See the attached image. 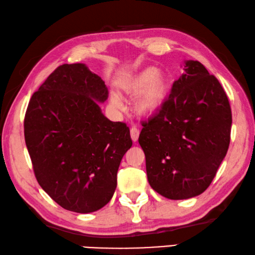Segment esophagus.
I'll list each match as a JSON object with an SVG mask.
<instances>
[{"mask_svg":"<svg viewBox=\"0 0 255 255\" xmlns=\"http://www.w3.org/2000/svg\"><path fill=\"white\" fill-rule=\"evenodd\" d=\"M130 133H131V137H132V140L133 141H137V139H139V135H140V131H139V128H136L135 127H133L132 128H131V131H130Z\"/></svg>","mask_w":255,"mask_h":255,"instance_id":"obj_1","label":"esophagus"}]
</instances>
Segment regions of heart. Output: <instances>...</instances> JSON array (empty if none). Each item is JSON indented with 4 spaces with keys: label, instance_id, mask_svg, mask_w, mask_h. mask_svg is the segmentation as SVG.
<instances>
[{
    "label": "heart",
    "instance_id": "obj_1",
    "mask_svg": "<svg viewBox=\"0 0 255 255\" xmlns=\"http://www.w3.org/2000/svg\"><path fill=\"white\" fill-rule=\"evenodd\" d=\"M121 87L128 95H139L134 104L137 114L141 116H152L158 113L166 103L169 82L162 71L155 68H146L124 80ZM111 104L116 109L122 107V102L115 94L111 96Z\"/></svg>",
    "mask_w": 255,
    "mask_h": 255
}]
</instances>
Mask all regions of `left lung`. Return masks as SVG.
I'll return each mask as SVG.
<instances>
[{"instance_id":"obj_1","label":"left lung","mask_w":255,"mask_h":255,"mask_svg":"<svg viewBox=\"0 0 255 255\" xmlns=\"http://www.w3.org/2000/svg\"><path fill=\"white\" fill-rule=\"evenodd\" d=\"M162 109L142 122L139 143L150 186L169 199H188L208 188L231 140L229 98L214 75L186 60Z\"/></svg>"}]
</instances>
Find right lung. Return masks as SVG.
Here are the masks:
<instances>
[{"mask_svg":"<svg viewBox=\"0 0 255 255\" xmlns=\"http://www.w3.org/2000/svg\"><path fill=\"white\" fill-rule=\"evenodd\" d=\"M109 91L85 64H65L49 75L29 102L24 139L34 176L55 202L75 213L110 202L118 170L132 146L130 128L112 122L98 103Z\"/></svg>","mask_w":255,"mask_h":255,"instance_id":"add662e5","label":"right lung"}]
</instances>
